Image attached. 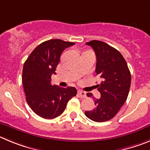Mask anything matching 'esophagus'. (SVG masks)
Listing matches in <instances>:
<instances>
[{
    "instance_id": "obj_1",
    "label": "esophagus",
    "mask_w": 150,
    "mask_h": 150,
    "mask_svg": "<svg viewBox=\"0 0 150 150\" xmlns=\"http://www.w3.org/2000/svg\"><path fill=\"white\" fill-rule=\"evenodd\" d=\"M78 95L79 96V97H81V98H84V97H86V93L82 91V90H78Z\"/></svg>"
}]
</instances>
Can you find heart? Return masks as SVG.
<instances>
[{
	"instance_id": "heart-1",
	"label": "heart",
	"mask_w": 150,
	"mask_h": 150,
	"mask_svg": "<svg viewBox=\"0 0 150 150\" xmlns=\"http://www.w3.org/2000/svg\"><path fill=\"white\" fill-rule=\"evenodd\" d=\"M83 53H90V54H93L91 52H83Z\"/></svg>"
}]
</instances>
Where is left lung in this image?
Wrapping results in <instances>:
<instances>
[{"label": "left lung", "mask_w": 150, "mask_h": 150, "mask_svg": "<svg viewBox=\"0 0 150 150\" xmlns=\"http://www.w3.org/2000/svg\"><path fill=\"white\" fill-rule=\"evenodd\" d=\"M86 44L93 48L96 56V73L101 78L96 87L101 98H93L95 108L85 111V115L95 122H105L115 117L127 99L131 73L126 61L117 49L98 40ZM87 96L90 97L93 94L88 93Z\"/></svg>", "instance_id": "8db88e82"}]
</instances>
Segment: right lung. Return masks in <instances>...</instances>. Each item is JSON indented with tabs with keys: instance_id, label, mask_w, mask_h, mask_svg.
<instances>
[{
	"instance_id": "obj_1",
	"label": "right lung",
	"mask_w": 150,
	"mask_h": 150,
	"mask_svg": "<svg viewBox=\"0 0 150 150\" xmlns=\"http://www.w3.org/2000/svg\"><path fill=\"white\" fill-rule=\"evenodd\" d=\"M74 44L57 39L45 41L33 50L24 63L22 83L27 102L42 118L60 116L70 98L76 96L75 87L63 88L51 83L62 52Z\"/></svg>"
}]
</instances>
